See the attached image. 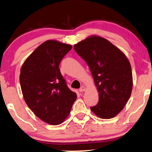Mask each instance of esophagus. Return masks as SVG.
<instances>
[{"label":"esophagus","mask_w":152,"mask_h":152,"mask_svg":"<svg viewBox=\"0 0 152 152\" xmlns=\"http://www.w3.org/2000/svg\"><path fill=\"white\" fill-rule=\"evenodd\" d=\"M86 90V88L85 87H81L80 89H79V91L80 92H83Z\"/></svg>","instance_id":"34e87169"}]
</instances>
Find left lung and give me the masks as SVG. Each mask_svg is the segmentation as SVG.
<instances>
[{
  "label": "left lung",
  "mask_w": 152,
  "mask_h": 152,
  "mask_svg": "<svg viewBox=\"0 0 152 152\" xmlns=\"http://www.w3.org/2000/svg\"><path fill=\"white\" fill-rule=\"evenodd\" d=\"M91 72L99 93L98 104L91 111L101 119H111L123 110L131 96L132 68L126 56L111 42L91 35L74 46Z\"/></svg>",
  "instance_id": "1"
}]
</instances>
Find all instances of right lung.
Returning <instances> with one entry per match:
<instances>
[{"label": "right lung", "instance_id": "add662e5", "mask_svg": "<svg viewBox=\"0 0 152 152\" xmlns=\"http://www.w3.org/2000/svg\"><path fill=\"white\" fill-rule=\"evenodd\" d=\"M72 48L56 40L46 41L27 57L20 69V87L27 106L38 118L53 126L68 117L77 98L58 67Z\"/></svg>", "mask_w": 152, "mask_h": 152}]
</instances>
